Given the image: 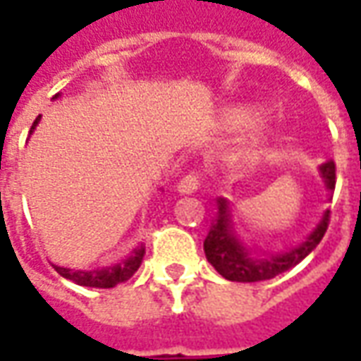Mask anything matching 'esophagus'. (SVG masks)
Here are the masks:
<instances>
[{
	"label": "esophagus",
	"mask_w": 361,
	"mask_h": 361,
	"mask_svg": "<svg viewBox=\"0 0 361 361\" xmlns=\"http://www.w3.org/2000/svg\"><path fill=\"white\" fill-rule=\"evenodd\" d=\"M199 183H201V178H199V173L189 172L185 178H181L180 185H178V191H180V193H183V195H189V193L197 191Z\"/></svg>",
	"instance_id": "esophagus-1"
}]
</instances>
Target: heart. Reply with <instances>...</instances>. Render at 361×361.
Segmentation results:
<instances>
[{
  "label": "heart",
  "instance_id": "heart-1",
  "mask_svg": "<svg viewBox=\"0 0 361 361\" xmlns=\"http://www.w3.org/2000/svg\"><path fill=\"white\" fill-rule=\"evenodd\" d=\"M247 119H251L250 114H240V116H235V121H238V123H243V121H247Z\"/></svg>",
  "mask_w": 361,
  "mask_h": 361
}]
</instances>
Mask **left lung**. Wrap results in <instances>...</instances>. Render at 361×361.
Returning <instances> with one entry per match:
<instances>
[{"label":"left lung","instance_id":"left-lung-1","mask_svg":"<svg viewBox=\"0 0 361 361\" xmlns=\"http://www.w3.org/2000/svg\"><path fill=\"white\" fill-rule=\"evenodd\" d=\"M319 172L325 181V188L333 191L334 183H336V168H334L333 160H326L325 164L319 166ZM216 204H219V214H216L209 234L204 238V255H207V261L224 279L232 280V282L269 280L295 267L317 247L319 242L325 235L326 228H329V220H331L329 211H325L317 228L307 235L305 242L295 245L292 250L284 251V253H276L271 257H257L234 234V226L230 220V207H228L226 199L220 197Z\"/></svg>","mask_w":361,"mask_h":361}]
</instances>
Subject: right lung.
Wrapping results in <instances>:
<instances>
[{"label":"right lung","mask_w":361,"mask_h":361,"mask_svg":"<svg viewBox=\"0 0 361 361\" xmlns=\"http://www.w3.org/2000/svg\"><path fill=\"white\" fill-rule=\"evenodd\" d=\"M58 98V94H56ZM38 119L40 116L35 119V123L30 127V133L35 131V127L38 126ZM142 255H145V247H137V250L129 255L127 259H123L121 263L114 267H104V269H98V271H73V269H66V267H56V271L63 276V279L71 280L79 286H90V288H114L119 282H126L127 279H131L137 269L141 267Z\"/></svg>","instance_id":"1"}]
</instances>
